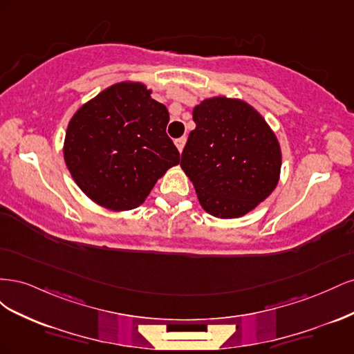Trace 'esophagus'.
<instances>
[{
    "label": "esophagus",
    "instance_id": "34e87169",
    "mask_svg": "<svg viewBox=\"0 0 354 354\" xmlns=\"http://www.w3.org/2000/svg\"><path fill=\"white\" fill-rule=\"evenodd\" d=\"M185 145H186V137H180V138H177V140H176V146L178 149V152H183Z\"/></svg>",
    "mask_w": 354,
    "mask_h": 354
}]
</instances>
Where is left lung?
<instances>
[{
  "label": "left lung",
  "mask_w": 354,
  "mask_h": 354,
  "mask_svg": "<svg viewBox=\"0 0 354 354\" xmlns=\"http://www.w3.org/2000/svg\"><path fill=\"white\" fill-rule=\"evenodd\" d=\"M196 128L181 153L202 208L218 218H236L274 190L281 147L274 133L248 103L212 97L194 109Z\"/></svg>",
  "instance_id": "8db88e82"
}]
</instances>
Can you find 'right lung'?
Listing matches in <instances>:
<instances>
[{
    "label": "right lung",
    "mask_w": 354,
    "mask_h": 354,
    "mask_svg": "<svg viewBox=\"0 0 354 354\" xmlns=\"http://www.w3.org/2000/svg\"><path fill=\"white\" fill-rule=\"evenodd\" d=\"M168 121L165 106L140 82L115 84L97 94L68 125L63 153L75 183L104 208H137L180 162Z\"/></svg>",
    "instance_id": "add662e5"
}]
</instances>
